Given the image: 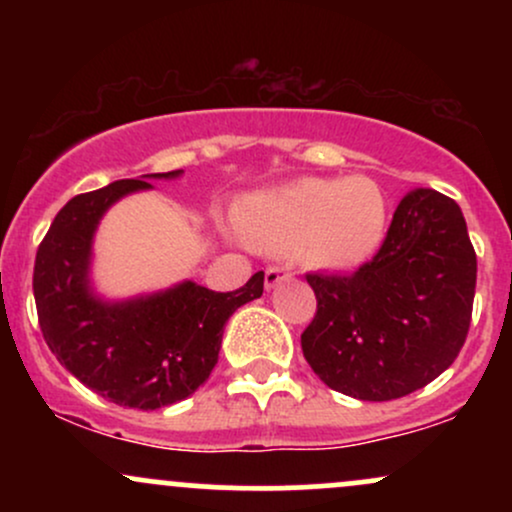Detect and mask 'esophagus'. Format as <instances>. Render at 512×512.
<instances>
[{"instance_id": "34e87169", "label": "esophagus", "mask_w": 512, "mask_h": 512, "mask_svg": "<svg viewBox=\"0 0 512 512\" xmlns=\"http://www.w3.org/2000/svg\"><path fill=\"white\" fill-rule=\"evenodd\" d=\"M291 279V272L286 267H269L267 272H264V289H274V286H279L281 281Z\"/></svg>"}]
</instances>
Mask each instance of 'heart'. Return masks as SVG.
<instances>
[{"instance_id": "b5f03b06", "label": "heart", "mask_w": 512, "mask_h": 512, "mask_svg": "<svg viewBox=\"0 0 512 512\" xmlns=\"http://www.w3.org/2000/svg\"><path fill=\"white\" fill-rule=\"evenodd\" d=\"M236 221L255 248L293 250L313 269L351 272L383 248L390 202L366 175L298 178L252 192L236 207Z\"/></svg>"}]
</instances>
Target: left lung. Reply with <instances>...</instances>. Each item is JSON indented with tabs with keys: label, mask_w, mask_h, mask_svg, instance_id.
<instances>
[{
	"label": "left lung",
	"mask_w": 512,
	"mask_h": 512,
	"mask_svg": "<svg viewBox=\"0 0 512 512\" xmlns=\"http://www.w3.org/2000/svg\"><path fill=\"white\" fill-rule=\"evenodd\" d=\"M317 313L301 346L332 390L387 402L436 380L460 354L472 320L477 255L462 209L411 190L383 248L354 274H308Z\"/></svg>",
	"instance_id": "obj_1"
}]
</instances>
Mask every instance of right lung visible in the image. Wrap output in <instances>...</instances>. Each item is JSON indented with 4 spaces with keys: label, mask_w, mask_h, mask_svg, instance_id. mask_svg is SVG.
<instances>
[{
    "label": "right lung",
    "mask_w": 512,
    "mask_h": 512,
    "mask_svg": "<svg viewBox=\"0 0 512 512\" xmlns=\"http://www.w3.org/2000/svg\"><path fill=\"white\" fill-rule=\"evenodd\" d=\"M180 175L151 173L76 195L35 255L33 296L50 351L76 380L120 407L149 411L190 397L219 361L228 317L264 289V272L228 293L190 279L122 301L93 289V236L105 211L132 192L151 190L149 180Z\"/></svg>",
    "instance_id": "1"
}]
</instances>
